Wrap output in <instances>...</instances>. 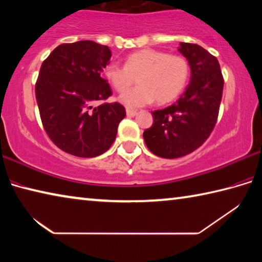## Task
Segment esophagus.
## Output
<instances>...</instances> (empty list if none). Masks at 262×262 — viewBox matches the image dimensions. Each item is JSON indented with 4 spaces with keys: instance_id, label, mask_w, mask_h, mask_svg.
I'll list each match as a JSON object with an SVG mask.
<instances>
[{
    "instance_id": "obj_1",
    "label": "esophagus",
    "mask_w": 262,
    "mask_h": 262,
    "mask_svg": "<svg viewBox=\"0 0 262 262\" xmlns=\"http://www.w3.org/2000/svg\"><path fill=\"white\" fill-rule=\"evenodd\" d=\"M126 113H127L128 117H135V115L137 114L136 111H134V110H129V108H127V110H126Z\"/></svg>"
}]
</instances>
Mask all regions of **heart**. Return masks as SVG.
Returning <instances> with one entry per match:
<instances>
[{"label": "heart", "mask_w": 262, "mask_h": 262, "mask_svg": "<svg viewBox=\"0 0 262 262\" xmlns=\"http://www.w3.org/2000/svg\"><path fill=\"white\" fill-rule=\"evenodd\" d=\"M190 76L189 61L183 55L144 48L127 55L125 66L108 63L104 77L117 92H124L135 78L139 85L121 95L119 100L134 108L150 104H167L183 94Z\"/></svg>", "instance_id": "1"}]
</instances>
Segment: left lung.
Wrapping results in <instances>:
<instances>
[{
    "label": "left lung",
    "mask_w": 262,
    "mask_h": 262,
    "mask_svg": "<svg viewBox=\"0 0 262 262\" xmlns=\"http://www.w3.org/2000/svg\"><path fill=\"white\" fill-rule=\"evenodd\" d=\"M179 51L189 61V85L176 104L152 111V126L143 133L150 151L170 159L193 152L210 136L224 86L216 56L196 43L181 42Z\"/></svg>",
    "instance_id": "obj_1"
}]
</instances>
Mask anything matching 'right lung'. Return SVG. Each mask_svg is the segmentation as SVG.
I'll use <instances>...</instances> for the list:
<instances>
[{
	"label": "right lung",
	"mask_w": 262,
	"mask_h": 262,
	"mask_svg": "<svg viewBox=\"0 0 262 262\" xmlns=\"http://www.w3.org/2000/svg\"><path fill=\"white\" fill-rule=\"evenodd\" d=\"M107 46L91 40L61 43L43 60L35 98L46 134L62 151L91 158L107 151L126 110L101 103L112 96L103 78L110 63Z\"/></svg>",
	"instance_id": "1"
}]
</instances>
